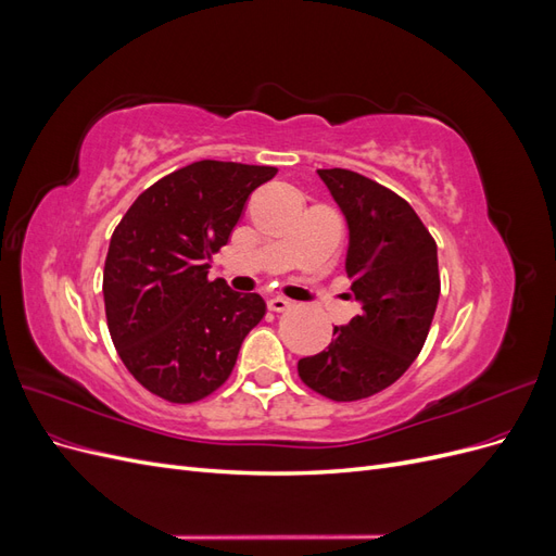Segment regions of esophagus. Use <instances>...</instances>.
Returning <instances> with one entry per match:
<instances>
[{
  "label": "esophagus",
  "mask_w": 556,
  "mask_h": 556,
  "mask_svg": "<svg viewBox=\"0 0 556 556\" xmlns=\"http://www.w3.org/2000/svg\"><path fill=\"white\" fill-rule=\"evenodd\" d=\"M290 306H292V301L285 299V296H271V299H268V311H274V313H282V311H288Z\"/></svg>",
  "instance_id": "esophagus-1"
}]
</instances>
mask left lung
<instances>
[{"instance_id":"obj_1","label":"left lung","mask_w":556,"mask_h":556,"mask_svg":"<svg viewBox=\"0 0 556 556\" xmlns=\"http://www.w3.org/2000/svg\"><path fill=\"white\" fill-rule=\"evenodd\" d=\"M348 229L345 274L362 313L333 327L327 350L299 359V378L331 401H359L396 382L422 350L441 294L439 252L413 206L348 169H317Z\"/></svg>"}]
</instances>
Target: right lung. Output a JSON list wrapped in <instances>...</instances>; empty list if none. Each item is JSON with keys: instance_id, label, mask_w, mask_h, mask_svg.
I'll return each instance as SVG.
<instances>
[{"instance_id": "obj_1", "label": "right lung", "mask_w": 556, "mask_h": 556, "mask_svg": "<svg viewBox=\"0 0 556 556\" xmlns=\"http://www.w3.org/2000/svg\"><path fill=\"white\" fill-rule=\"evenodd\" d=\"M276 166L201 160L160 178L123 215L104 264L113 345L148 392L194 403L225 384L266 304L208 280L250 192Z\"/></svg>"}]
</instances>
